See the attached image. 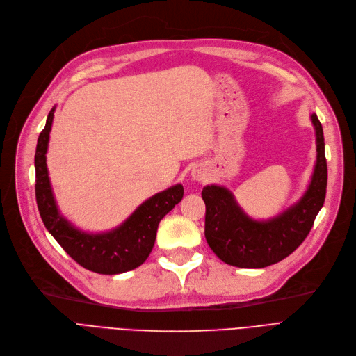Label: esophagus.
<instances>
[{"label": "esophagus", "mask_w": 356, "mask_h": 356, "mask_svg": "<svg viewBox=\"0 0 356 356\" xmlns=\"http://www.w3.org/2000/svg\"><path fill=\"white\" fill-rule=\"evenodd\" d=\"M191 177H193L194 181H203L204 179V172L200 169H193Z\"/></svg>", "instance_id": "obj_1"}]
</instances>
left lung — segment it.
I'll return each instance as SVG.
<instances>
[{
	"label": "left lung",
	"instance_id": "8db88e82",
	"mask_svg": "<svg viewBox=\"0 0 356 356\" xmlns=\"http://www.w3.org/2000/svg\"><path fill=\"white\" fill-rule=\"evenodd\" d=\"M316 130L317 162L304 195L293 206L268 220H255L241 209L234 194L219 186H206L204 236L218 257L235 267L261 268L286 259L309 234L324 204L327 163L323 127L311 113Z\"/></svg>",
	"mask_w": 356,
	"mask_h": 356
}]
</instances>
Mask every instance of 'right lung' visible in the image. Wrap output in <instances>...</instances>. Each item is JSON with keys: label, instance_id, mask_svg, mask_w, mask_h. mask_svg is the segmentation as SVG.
<instances>
[{"label": "right lung", "instance_id": "1", "mask_svg": "<svg viewBox=\"0 0 356 356\" xmlns=\"http://www.w3.org/2000/svg\"><path fill=\"white\" fill-rule=\"evenodd\" d=\"M55 106L49 111L45 129L38 138L35 153L36 203L48 232L71 259L99 275H118L146 261L154 245L159 222L182 200L181 184L152 195L115 229L88 234L77 229L56 207L47 168V152Z\"/></svg>", "mask_w": 356, "mask_h": 356}]
</instances>
